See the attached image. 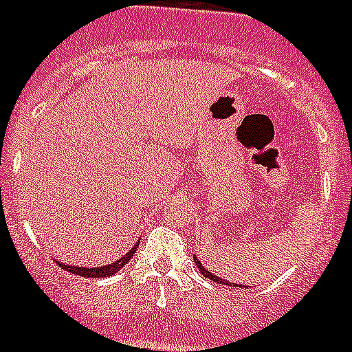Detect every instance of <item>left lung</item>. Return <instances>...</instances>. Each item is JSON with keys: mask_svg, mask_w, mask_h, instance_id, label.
Listing matches in <instances>:
<instances>
[{"mask_svg": "<svg viewBox=\"0 0 352 352\" xmlns=\"http://www.w3.org/2000/svg\"><path fill=\"white\" fill-rule=\"evenodd\" d=\"M194 262H196V265H198V267H199V272H201V275H204V277L214 280V283H219V285H228V287H232V283H230V280L221 279V277H217V275H213V273L209 272V270H206V267L201 265V262H199V260L196 258V254H194ZM234 287H236V285H234Z\"/></svg>", "mask_w": 352, "mask_h": 352, "instance_id": "left-lung-1", "label": "left lung"}]
</instances>
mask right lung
Wrapping results in <instances>:
<instances>
[{
	"label": "right lung",
	"mask_w": 352,
	"mask_h": 352,
	"mask_svg": "<svg viewBox=\"0 0 352 352\" xmlns=\"http://www.w3.org/2000/svg\"><path fill=\"white\" fill-rule=\"evenodd\" d=\"M139 241H135V245L131 247L130 251L126 252L124 256H120L118 260H115L113 264H107V265H101V267H79V265H67V264H62V262H58V264L62 265V270L69 273H77V275H82V277H90V279H101V277H109V275H115L120 267L128 264L131 258H133V252L138 249Z\"/></svg>",
	"instance_id": "add662e5"
}]
</instances>
